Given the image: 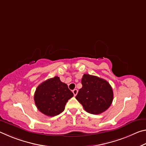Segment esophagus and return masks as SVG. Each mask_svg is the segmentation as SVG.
Returning a JSON list of instances; mask_svg holds the SVG:
<instances>
[{
  "label": "esophagus",
  "instance_id": "34e87169",
  "mask_svg": "<svg viewBox=\"0 0 146 146\" xmlns=\"http://www.w3.org/2000/svg\"><path fill=\"white\" fill-rule=\"evenodd\" d=\"M73 93L74 94V96H76L77 95V93H78V90H76V89H75V90H73Z\"/></svg>",
  "mask_w": 146,
  "mask_h": 146
}]
</instances>
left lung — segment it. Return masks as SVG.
Wrapping results in <instances>:
<instances>
[{"label": "left lung", "instance_id": "1", "mask_svg": "<svg viewBox=\"0 0 146 146\" xmlns=\"http://www.w3.org/2000/svg\"><path fill=\"white\" fill-rule=\"evenodd\" d=\"M82 87L76 98L88 113L93 115L104 112L111 104L113 92L108 81L98 76L84 74L82 78Z\"/></svg>", "mask_w": 146, "mask_h": 146}]
</instances>
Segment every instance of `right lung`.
Wrapping results in <instances>:
<instances>
[{"mask_svg": "<svg viewBox=\"0 0 146 146\" xmlns=\"http://www.w3.org/2000/svg\"><path fill=\"white\" fill-rule=\"evenodd\" d=\"M73 93L68 85L62 82L58 76L48 79L36 89L34 100L40 111L49 117L58 115L63 111Z\"/></svg>", "mask_w": 146, "mask_h": 146, "instance_id": "1", "label": "right lung"}]
</instances>
